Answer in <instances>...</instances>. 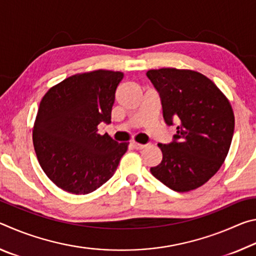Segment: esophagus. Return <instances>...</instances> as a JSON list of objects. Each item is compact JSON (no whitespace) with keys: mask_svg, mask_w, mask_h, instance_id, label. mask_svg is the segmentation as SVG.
Masks as SVG:
<instances>
[{"mask_svg":"<svg viewBox=\"0 0 256 256\" xmlns=\"http://www.w3.org/2000/svg\"><path fill=\"white\" fill-rule=\"evenodd\" d=\"M131 146H133L134 149H136V150H141V149H144L146 148V144H138V142H136V141H132L131 142Z\"/></svg>","mask_w":256,"mask_h":256,"instance_id":"1","label":"esophagus"}]
</instances>
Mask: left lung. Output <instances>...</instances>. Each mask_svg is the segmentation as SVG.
Returning <instances> with one entry per match:
<instances>
[{"instance_id": "obj_1", "label": "left lung", "mask_w": 256, "mask_h": 256, "mask_svg": "<svg viewBox=\"0 0 256 256\" xmlns=\"http://www.w3.org/2000/svg\"><path fill=\"white\" fill-rule=\"evenodd\" d=\"M146 76L159 92L164 120L177 123L174 140L159 144L162 160L150 172L167 188L188 192L206 183L230 148L235 118L230 102L209 78L192 70L164 68Z\"/></svg>"}]
</instances>
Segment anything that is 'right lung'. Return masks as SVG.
<instances>
[{"label":"right lung","mask_w":256,"mask_h":256,"mask_svg":"<svg viewBox=\"0 0 256 256\" xmlns=\"http://www.w3.org/2000/svg\"><path fill=\"white\" fill-rule=\"evenodd\" d=\"M122 72L96 70L66 78L45 94L32 130L42 170L63 190L88 194L114 175L128 142L118 144L98 125L110 124Z\"/></svg>","instance_id":"obj_1"}]
</instances>
